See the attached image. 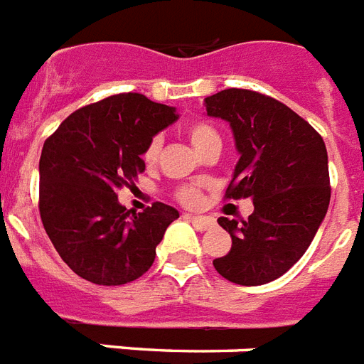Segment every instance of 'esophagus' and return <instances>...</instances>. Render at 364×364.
Listing matches in <instances>:
<instances>
[{
	"mask_svg": "<svg viewBox=\"0 0 364 364\" xmlns=\"http://www.w3.org/2000/svg\"><path fill=\"white\" fill-rule=\"evenodd\" d=\"M186 218H188V220L193 223V228H197L199 231H206V229L214 228V220L208 216H191V214H188Z\"/></svg>",
	"mask_w": 364,
	"mask_h": 364,
	"instance_id": "obj_1",
	"label": "esophagus"
}]
</instances>
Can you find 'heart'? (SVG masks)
<instances>
[{"instance_id":"b5f03b06","label":"heart","mask_w":364,"mask_h":364,"mask_svg":"<svg viewBox=\"0 0 364 364\" xmlns=\"http://www.w3.org/2000/svg\"><path fill=\"white\" fill-rule=\"evenodd\" d=\"M186 135H188L191 144L196 146L197 152L200 154H205L210 148H222V136L216 132V127L206 124V122H191L190 126L186 127ZM159 150H161V141L156 136V139L150 141V144L146 146V152H144V159L148 164H154L158 159ZM176 199L188 206H197L203 196H200V190L197 186H182L176 191Z\"/></svg>"}]
</instances>
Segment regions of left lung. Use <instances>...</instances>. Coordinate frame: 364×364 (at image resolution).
Segmentation results:
<instances>
[{
	"instance_id": "1",
	"label": "left lung",
	"mask_w": 364,
	"mask_h": 364,
	"mask_svg": "<svg viewBox=\"0 0 364 364\" xmlns=\"http://www.w3.org/2000/svg\"><path fill=\"white\" fill-rule=\"evenodd\" d=\"M205 107L229 122L240 154L225 197L254 200L248 220H218L232 244L214 269L238 286H263L301 259L323 222L331 200L327 148L297 112L259 92L222 90Z\"/></svg>"
}]
</instances>
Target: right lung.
Here are the masks:
<instances>
[{
  "label": "right lung",
  "mask_w": 364,
  "mask_h": 364,
  "mask_svg": "<svg viewBox=\"0 0 364 364\" xmlns=\"http://www.w3.org/2000/svg\"><path fill=\"white\" fill-rule=\"evenodd\" d=\"M173 107L142 94H116L75 110L45 141L39 212L54 248L73 272L97 286L141 278L178 210L154 203L135 214L116 191L144 171L154 135L176 122Z\"/></svg>",
  "instance_id": "right-lung-1"
}]
</instances>
